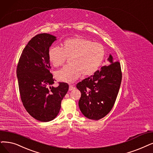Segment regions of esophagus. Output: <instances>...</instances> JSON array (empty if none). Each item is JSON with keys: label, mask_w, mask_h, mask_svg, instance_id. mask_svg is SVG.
Listing matches in <instances>:
<instances>
[{"label": "esophagus", "mask_w": 153, "mask_h": 153, "mask_svg": "<svg viewBox=\"0 0 153 153\" xmlns=\"http://www.w3.org/2000/svg\"><path fill=\"white\" fill-rule=\"evenodd\" d=\"M75 89V87L73 86V85H70L69 86V90L70 91H71V90H74Z\"/></svg>", "instance_id": "esophagus-1"}]
</instances>
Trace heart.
<instances>
[{
	"label": "heart",
	"mask_w": 153,
	"mask_h": 153,
	"mask_svg": "<svg viewBox=\"0 0 153 153\" xmlns=\"http://www.w3.org/2000/svg\"><path fill=\"white\" fill-rule=\"evenodd\" d=\"M105 50L99 42L81 37L65 40L59 48L53 46L49 51V59L55 67L63 65L66 58L69 65L57 71L58 80L72 83L80 77L94 74L99 70L105 58Z\"/></svg>",
	"instance_id": "b5f03b06"
}]
</instances>
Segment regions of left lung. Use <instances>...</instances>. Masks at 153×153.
<instances>
[{
	"instance_id": "8db88e82",
	"label": "left lung",
	"mask_w": 153,
	"mask_h": 153,
	"mask_svg": "<svg viewBox=\"0 0 153 153\" xmlns=\"http://www.w3.org/2000/svg\"><path fill=\"white\" fill-rule=\"evenodd\" d=\"M107 61L110 65L102 66L94 75L76 85L81 92L79 108L89 119L104 117L111 111L119 93L122 80L120 63L114 62L111 54Z\"/></svg>"
}]
</instances>
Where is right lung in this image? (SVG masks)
<instances>
[{"label": "right lung", "mask_w": 153, "mask_h": 153, "mask_svg": "<svg viewBox=\"0 0 153 153\" xmlns=\"http://www.w3.org/2000/svg\"><path fill=\"white\" fill-rule=\"evenodd\" d=\"M56 37L42 33L30 39L23 50L17 67L19 93L24 107L35 119L53 120L58 114L61 103L68 90V85L61 82L53 86L49 49Z\"/></svg>", "instance_id": "add662e5"}]
</instances>
